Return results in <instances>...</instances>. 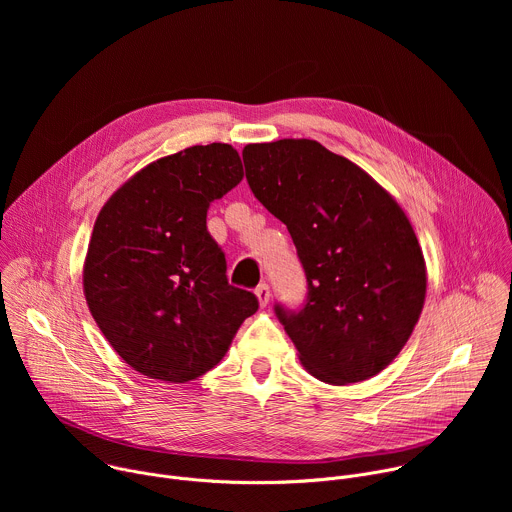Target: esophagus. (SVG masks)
Segmentation results:
<instances>
[{"instance_id": "esophagus-1", "label": "esophagus", "mask_w": 512, "mask_h": 512, "mask_svg": "<svg viewBox=\"0 0 512 512\" xmlns=\"http://www.w3.org/2000/svg\"><path fill=\"white\" fill-rule=\"evenodd\" d=\"M255 294H257V298H259V304H261V306H267V304H269L271 289H269L267 283H259V285L255 287Z\"/></svg>"}]
</instances>
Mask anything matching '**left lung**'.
I'll return each mask as SVG.
<instances>
[{
  "label": "left lung",
  "instance_id": "left-lung-1",
  "mask_svg": "<svg viewBox=\"0 0 512 512\" xmlns=\"http://www.w3.org/2000/svg\"><path fill=\"white\" fill-rule=\"evenodd\" d=\"M243 162L306 273L304 304L273 308L306 371L332 385L375 377L409 340L425 300V261L405 212L312 139L251 143Z\"/></svg>",
  "mask_w": 512,
  "mask_h": 512
}]
</instances>
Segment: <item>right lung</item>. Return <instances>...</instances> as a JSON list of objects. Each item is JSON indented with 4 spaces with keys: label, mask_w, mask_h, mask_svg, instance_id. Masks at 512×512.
<instances>
[{
    "label": "right lung",
    "mask_w": 512,
    "mask_h": 512,
    "mask_svg": "<svg viewBox=\"0 0 512 512\" xmlns=\"http://www.w3.org/2000/svg\"><path fill=\"white\" fill-rule=\"evenodd\" d=\"M241 180L229 143L192 145L145 166L99 212L85 298L137 373L170 383L204 375L257 312L253 291L229 283L225 253L206 229L210 202Z\"/></svg>",
    "instance_id": "1"
}]
</instances>
